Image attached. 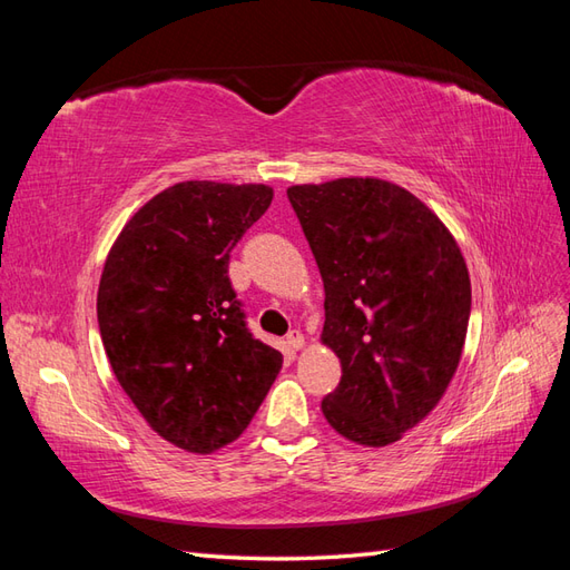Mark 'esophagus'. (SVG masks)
<instances>
[{
    "mask_svg": "<svg viewBox=\"0 0 570 570\" xmlns=\"http://www.w3.org/2000/svg\"><path fill=\"white\" fill-rule=\"evenodd\" d=\"M286 343H288V347H292V350H301V347L306 345V337H304V333H301V331H292V333L286 335Z\"/></svg>",
    "mask_w": 570,
    "mask_h": 570,
    "instance_id": "1",
    "label": "esophagus"
}]
</instances>
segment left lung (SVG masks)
Returning a JSON list of instances; mask_svg holds the SVG:
<instances>
[{"mask_svg": "<svg viewBox=\"0 0 570 570\" xmlns=\"http://www.w3.org/2000/svg\"><path fill=\"white\" fill-rule=\"evenodd\" d=\"M325 288L321 341L343 377L321 402L347 441L382 448L441 402L463 355L470 276L458 242L382 178L286 190Z\"/></svg>", "mask_w": 570, "mask_h": 570, "instance_id": "left-lung-1", "label": "left lung"}]
</instances>
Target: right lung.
<instances>
[{
  "instance_id": "obj_1",
  "label": "right lung",
  "mask_w": 570,
  "mask_h": 570,
  "mask_svg": "<svg viewBox=\"0 0 570 570\" xmlns=\"http://www.w3.org/2000/svg\"><path fill=\"white\" fill-rule=\"evenodd\" d=\"M272 198L262 184L184 180L144 203L107 254V360L149 426L188 453L239 439L282 370V353L252 337L227 276L229 252Z\"/></svg>"
}]
</instances>
